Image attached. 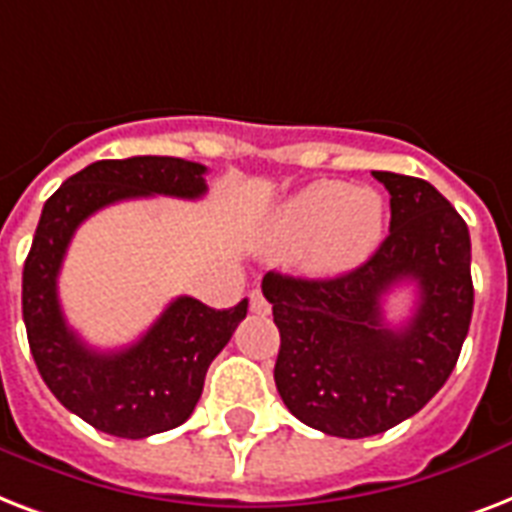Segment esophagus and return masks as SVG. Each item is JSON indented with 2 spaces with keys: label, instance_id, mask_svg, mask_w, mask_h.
Instances as JSON below:
<instances>
[{
  "label": "esophagus",
  "instance_id": "esophagus-1",
  "mask_svg": "<svg viewBox=\"0 0 512 512\" xmlns=\"http://www.w3.org/2000/svg\"><path fill=\"white\" fill-rule=\"evenodd\" d=\"M269 310H272V307H269V301L264 299V293L253 291L251 293V312H253V315H269Z\"/></svg>",
  "mask_w": 512,
  "mask_h": 512
}]
</instances>
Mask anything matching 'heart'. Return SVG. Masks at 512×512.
<instances>
[{
    "label": "heart",
    "instance_id": "1",
    "mask_svg": "<svg viewBox=\"0 0 512 512\" xmlns=\"http://www.w3.org/2000/svg\"><path fill=\"white\" fill-rule=\"evenodd\" d=\"M384 200L371 186L315 181L285 200L264 229L269 251H301L312 275L360 267L382 243Z\"/></svg>",
    "mask_w": 512,
    "mask_h": 512
}]
</instances>
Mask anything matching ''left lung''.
<instances>
[{"instance_id":"left-lung-1","label":"left lung","mask_w":512,"mask_h":512,"mask_svg":"<svg viewBox=\"0 0 512 512\" xmlns=\"http://www.w3.org/2000/svg\"><path fill=\"white\" fill-rule=\"evenodd\" d=\"M374 178L390 192V235L366 264L326 280H261L280 328L277 392L299 422L336 438H368L414 417L457 366L473 318L465 219L422 178ZM400 282L418 285V304L395 329L381 301Z\"/></svg>"}]
</instances>
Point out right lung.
Returning <instances> with one entry per match:
<instances>
[{"label":"right lung","instance_id":"1","mask_svg":"<svg viewBox=\"0 0 512 512\" xmlns=\"http://www.w3.org/2000/svg\"><path fill=\"white\" fill-rule=\"evenodd\" d=\"M205 165L178 157H128L87 165L45 202L23 264V323L39 374L71 414L101 433L146 438L184 425L202 395L213 358L235 334L248 299L213 310L178 296L136 344L98 352L69 328L58 301V272L71 237L106 205L168 194L197 200L208 192Z\"/></svg>","mask_w":512,"mask_h":512}]
</instances>
